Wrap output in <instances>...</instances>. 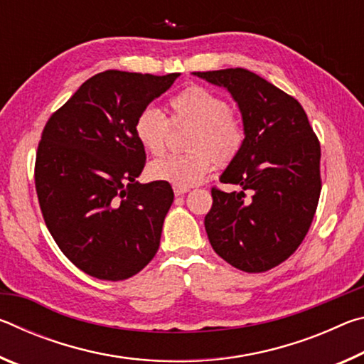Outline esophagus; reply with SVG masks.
Wrapping results in <instances>:
<instances>
[{
	"mask_svg": "<svg viewBox=\"0 0 364 364\" xmlns=\"http://www.w3.org/2000/svg\"><path fill=\"white\" fill-rule=\"evenodd\" d=\"M189 188H181V186H173V193L175 196H183L184 193H188Z\"/></svg>",
	"mask_w": 364,
	"mask_h": 364,
	"instance_id": "1",
	"label": "esophagus"
}]
</instances>
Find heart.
Listing matches in <instances>:
<instances>
[{"instance_id": "b5f03b06", "label": "heart", "mask_w": 364, "mask_h": 364, "mask_svg": "<svg viewBox=\"0 0 364 364\" xmlns=\"http://www.w3.org/2000/svg\"><path fill=\"white\" fill-rule=\"evenodd\" d=\"M168 119L159 109L147 106L134 120V136L152 156L167 147L170 125H193L189 152L168 154L149 164L152 180L191 188L210 173L215 162L226 167L241 154L247 127L241 114L230 107L223 96L200 85H191L167 101Z\"/></svg>"}]
</instances>
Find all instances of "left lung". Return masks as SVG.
Segmentation results:
<instances>
[{"instance_id": "obj_1", "label": "left lung", "mask_w": 364, "mask_h": 364, "mask_svg": "<svg viewBox=\"0 0 364 364\" xmlns=\"http://www.w3.org/2000/svg\"><path fill=\"white\" fill-rule=\"evenodd\" d=\"M194 75L225 86L247 127L244 149L220 178L242 191L212 188L208 241L234 268L263 273L286 262L310 230L321 194L319 139L300 102L257 73L237 67Z\"/></svg>"}]
</instances>
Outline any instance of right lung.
I'll return each mask as SVG.
<instances>
[{
	"label": "right lung",
	"mask_w": 364,
	"mask_h": 364,
	"mask_svg": "<svg viewBox=\"0 0 364 364\" xmlns=\"http://www.w3.org/2000/svg\"><path fill=\"white\" fill-rule=\"evenodd\" d=\"M178 75L101 72L43 128L35 159L43 220L63 254L93 278L128 279L157 254L173 189L136 181L146 151L134 120Z\"/></svg>",
	"instance_id": "1"
}]
</instances>
